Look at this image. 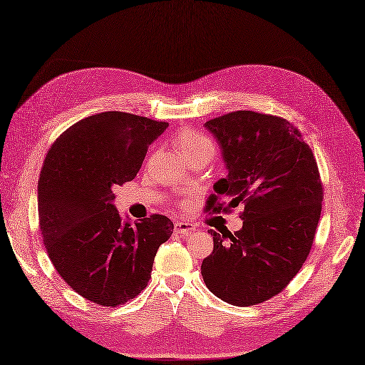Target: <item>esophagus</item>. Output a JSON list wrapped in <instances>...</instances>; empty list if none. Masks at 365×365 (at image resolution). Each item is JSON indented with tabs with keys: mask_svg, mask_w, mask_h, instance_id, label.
Here are the masks:
<instances>
[{
	"mask_svg": "<svg viewBox=\"0 0 365 365\" xmlns=\"http://www.w3.org/2000/svg\"><path fill=\"white\" fill-rule=\"evenodd\" d=\"M195 230H196V226L192 222H187V221H177L175 222V234L190 235Z\"/></svg>",
	"mask_w": 365,
	"mask_h": 365,
	"instance_id": "obj_1",
	"label": "esophagus"
}]
</instances>
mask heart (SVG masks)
<instances>
[{
    "label": "heart",
    "mask_w": 365,
    "mask_h": 365,
    "mask_svg": "<svg viewBox=\"0 0 365 365\" xmlns=\"http://www.w3.org/2000/svg\"><path fill=\"white\" fill-rule=\"evenodd\" d=\"M174 141H175V145L178 147V150L185 155V158H191V157H197V155L215 152V147L210 139L204 136L202 133H199L197 130L190 128V127H183L178 130Z\"/></svg>",
    "instance_id": "b5f03b06"
}]
</instances>
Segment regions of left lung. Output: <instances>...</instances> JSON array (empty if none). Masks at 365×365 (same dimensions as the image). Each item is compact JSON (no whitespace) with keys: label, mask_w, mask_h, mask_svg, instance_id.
Returning <instances> with one entry per match:
<instances>
[{"label":"left lung","mask_w":365,"mask_h":365,"mask_svg":"<svg viewBox=\"0 0 365 365\" xmlns=\"http://www.w3.org/2000/svg\"><path fill=\"white\" fill-rule=\"evenodd\" d=\"M229 174L215 183L205 212L238 204L243 227L213 235L202 277L216 297L254 306L281 293L306 262L319 226L323 183L299 130L273 114L234 111L205 122Z\"/></svg>","instance_id":"obj_1"}]
</instances>
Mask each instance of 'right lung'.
I'll use <instances>...</instances> for the list:
<instances>
[{
    "instance_id": "add662e5",
    "label": "right lung",
    "mask_w": 365,
    "mask_h": 365,
    "mask_svg": "<svg viewBox=\"0 0 365 365\" xmlns=\"http://www.w3.org/2000/svg\"><path fill=\"white\" fill-rule=\"evenodd\" d=\"M169 125L106 111L81 119L46 152L37 185L38 227L58 274L83 298L115 307L150 279L160 245L173 235L165 215L122 224L113 188L133 180L149 145Z\"/></svg>"
}]
</instances>
